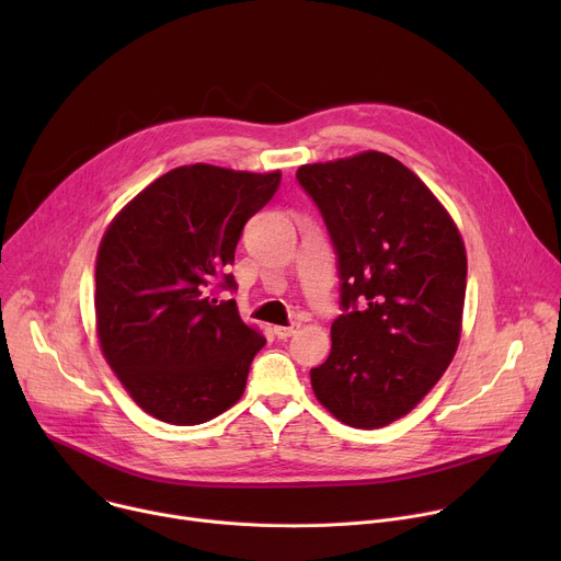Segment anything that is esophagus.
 <instances>
[{
	"mask_svg": "<svg viewBox=\"0 0 561 561\" xmlns=\"http://www.w3.org/2000/svg\"><path fill=\"white\" fill-rule=\"evenodd\" d=\"M297 331H299V324H297V322H293L290 327H275V329H273V333H275L277 340H288V337H293Z\"/></svg>",
	"mask_w": 561,
	"mask_h": 561,
	"instance_id": "esophagus-1",
	"label": "esophagus"
}]
</instances>
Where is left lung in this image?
Here are the masks:
<instances>
[{
    "instance_id": "8db88e82",
    "label": "left lung",
    "mask_w": 561,
    "mask_h": 561,
    "mask_svg": "<svg viewBox=\"0 0 561 561\" xmlns=\"http://www.w3.org/2000/svg\"><path fill=\"white\" fill-rule=\"evenodd\" d=\"M297 182L324 217L342 282L331 355L310 370L314 397L348 426H386L422 402L457 351L461 234L431 188L386 152L306 164Z\"/></svg>"
}]
</instances>
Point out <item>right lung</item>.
Here are the masks:
<instances>
[{"mask_svg":"<svg viewBox=\"0 0 561 561\" xmlns=\"http://www.w3.org/2000/svg\"><path fill=\"white\" fill-rule=\"evenodd\" d=\"M282 173L210 164L169 171L111 221L95 266L102 353L135 404L175 424H204L244 394L266 344L247 327L228 266L244 224L279 188Z\"/></svg>","mask_w":561,"mask_h":561,"instance_id":"right-lung-1","label":"right lung"}]
</instances>
